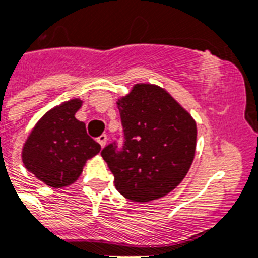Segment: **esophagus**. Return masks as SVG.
Listing matches in <instances>:
<instances>
[{
    "instance_id": "34e87169",
    "label": "esophagus",
    "mask_w": 258,
    "mask_h": 258,
    "mask_svg": "<svg viewBox=\"0 0 258 258\" xmlns=\"http://www.w3.org/2000/svg\"><path fill=\"white\" fill-rule=\"evenodd\" d=\"M96 141H98L100 146L104 147L105 144H107V136H105V134H102V136H99V137L96 138Z\"/></svg>"
}]
</instances>
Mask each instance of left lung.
Listing matches in <instances>:
<instances>
[{
  "label": "left lung",
  "mask_w": 258,
  "mask_h": 258,
  "mask_svg": "<svg viewBox=\"0 0 258 258\" xmlns=\"http://www.w3.org/2000/svg\"><path fill=\"white\" fill-rule=\"evenodd\" d=\"M122 146L114 141L102 151L125 198L149 202L168 195L192 166L197 141L196 121L154 85H136L118 99Z\"/></svg>",
  "instance_id": "obj_1"
}]
</instances>
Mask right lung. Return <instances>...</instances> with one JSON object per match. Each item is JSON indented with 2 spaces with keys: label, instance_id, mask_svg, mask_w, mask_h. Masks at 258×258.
I'll return each mask as SVG.
<instances>
[{
  "label": "right lung",
  "instance_id": "1",
  "mask_svg": "<svg viewBox=\"0 0 258 258\" xmlns=\"http://www.w3.org/2000/svg\"><path fill=\"white\" fill-rule=\"evenodd\" d=\"M81 105L79 99H73L48 111L23 146L24 167L53 188L76 181L86 160L100 151V145L86 132L85 122L74 117Z\"/></svg>",
  "mask_w": 258,
  "mask_h": 258
}]
</instances>
